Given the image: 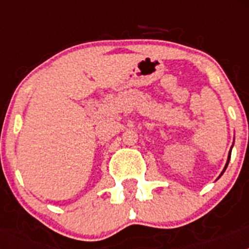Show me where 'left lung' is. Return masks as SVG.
I'll return each mask as SVG.
<instances>
[{
  "label": "left lung",
  "instance_id": "left-lung-1",
  "mask_svg": "<svg viewBox=\"0 0 249 249\" xmlns=\"http://www.w3.org/2000/svg\"><path fill=\"white\" fill-rule=\"evenodd\" d=\"M230 158H231V151H230V155H228V160H227V164H226V167H224L223 172H224V171H226V168H227V166H228V162H230ZM223 172H222V173H223Z\"/></svg>",
  "mask_w": 249,
  "mask_h": 249
}]
</instances>
